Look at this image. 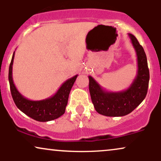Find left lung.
<instances>
[{
  "label": "left lung",
  "instance_id": "obj_1",
  "mask_svg": "<svg viewBox=\"0 0 161 161\" xmlns=\"http://www.w3.org/2000/svg\"><path fill=\"white\" fill-rule=\"evenodd\" d=\"M131 43L137 56V74L127 89L108 92L103 88L91 75L89 92L95 110L107 116H123L130 114L145 98L149 83V69L143 47L133 35L129 33Z\"/></svg>",
  "mask_w": 161,
  "mask_h": 161
}]
</instances>
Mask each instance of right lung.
I'll use <instances>...</instances> for the list:
<instances>
[{
	"instance_id": "1",
	"label": "right lung",
	"mask_w": 161,
	"mask_h": 161,
	"mask_svg": "<svg viewBox=\"0 0 161 161\" xmlns=\"http://www.w3.org/2000/svg\"><path fill=\"white\" fill-rule=\"evenodd\" d=\"M15 51L13 54L9 67V82L10 92L14 103L25 115L39 122H47L57 119L65 113L70 90L74 84L78 75L64 82L54 95L48 98L32 101L24 97L18 91L13 80V64Z\"/></svg>"
}]
</instances>
